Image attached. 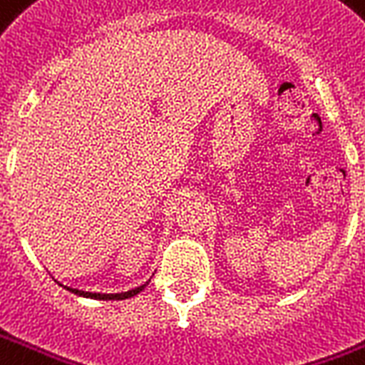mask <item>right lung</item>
I'll return each mask as SVG.
<instances>
[{"mask_svg": "<svg viewBox=\"0 0 365 365\" xmlns=\"http://www.w3.org/2000/svg\"><path fill=\"white\" fill-rule=\"evenodd\" d=\"M149 283V282H147ZM145 285H139V287L135 289H130V291H126V293H90V291H80V289H72V287H66V285H63V287L66 289V291H71V293L78 294V297H86V299H96V300H124V299H130V297H135L138 293H141L143 289L147 287Z\"/></svg>", "mask_w": 365, "mask_h": 365, "instance_id": "obj_1", "label": "right lung"}]
</instances>
